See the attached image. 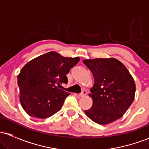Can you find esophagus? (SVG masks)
<instances>
[{
    "mask_svg": "<svg viewBox=\"0 0 149 149\" xmlns=\"http://www.w3.org/2000/svg\"><path fill=\"white\" fill-rule=\"evenodd\" d=\"M86 95H87V91H85V90H83V91L81 93L78 94V96H79L80 97H82L85 96Z\"/></svg>",
    "mask_w": 149,
    "mask_h": 149,
    "instance_id": "obj_1",
    "label": "esophagus"
}]
</instances>
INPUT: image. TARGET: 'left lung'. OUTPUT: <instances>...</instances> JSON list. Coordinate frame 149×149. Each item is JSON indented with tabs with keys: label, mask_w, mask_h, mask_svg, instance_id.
<instances>
[{
	"label": "left lung",
	"mask_w": 149,
	"mask_h": 149,
	"mask_svg": "<svg viewBox=\"0 0 149 149\" xmlns=\"http://www.w3.org/2000/svg\"><path fill=\"white\" fill-rule=\"evenodd\" d=\"M83 63L95 79L90 94L93 104L85 111V114L100 125L114 122L124 115L134 101L136 86L132 76L114 58L85 59Z\"/></svg>",
	"instance_id": "obj_1"
}]
</instances>
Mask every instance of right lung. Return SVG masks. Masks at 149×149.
Listing matches in <instances>:
<instances>
[{
	"instance_id": "right-lung-1",
	"label": "right lung",
	"mask_w": 149,
	"mask_h": 149,
	"mask_svg": "<svg viewBox=\"0 0 149 149\" xmlns=\"http://www.w3.org/2000/svg\"><path fill=\"white\" fill-rule=\"evenodd\" d=\"M80 61L49 52L32 59L17 76L19 99L28 115L47 118L59 111L69 93L58 85L68 83L66 75Z\"/></svg>"
}]
</instances>
